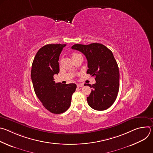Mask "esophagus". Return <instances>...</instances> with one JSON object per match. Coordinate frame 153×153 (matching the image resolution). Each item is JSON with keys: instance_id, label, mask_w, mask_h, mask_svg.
<instances>
[{"instance_id": "34e87169", "label": "esophagus", "mask_w": 153, "mask_h": 153, "mask_svg": "<svg viewBox=\"0 0 153 153\" xmlns=\"http://www.w3.org/2000/svg\"><path fill=\"white\" fill-rule=\"evenodd\" d=\"M77 87H79V88H80V87H82L83 86V85L82 83H77Z\"/></svg>"}]
</instances>
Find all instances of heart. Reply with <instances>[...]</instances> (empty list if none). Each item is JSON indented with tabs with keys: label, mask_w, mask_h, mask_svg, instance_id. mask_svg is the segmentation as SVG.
Here are the masks:
<instances>
[{
	"label": "heart",
	"mask_w": 153,
	"mask_h": 153,
	"mask_svg": "<svg viewBox=\"0 0 153 153\" xmlns=\"http://www.w3.org/2000/svg\"><path fill=\"white\" fill-rule=\"evenodd\" d=\"M77 55H78V54H77V53H73V54H72V57H74V56H77Z\"/></svg>",
	"instance_id": "obj_1"
}]
</instances>
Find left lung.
<instances>
[{
    "mask_svg": "<svg viewBox=\"0 0 153 153\" xmlns=\"http://www.w3.org/2000/svg\"><path fill=\"white\" fill-rule=\"evenodd\" d=\"M71 48L85 56L88 68L86 73L95 76L96 83H85L93 88L87 97L89 106L97 111L106 110L115 102L119 89V70L112 51L99 43L75 44Z\"/></svg>",
    "mask_w": 153,
    "mask_h": 153,
    "instance_id": "1",
    "label": "left lung"
}]
</instances>
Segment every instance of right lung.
<instances>
[{
  "mask_svg": "<svg viewBox=\"0 0 153 153\" xmlns=\"http://www.w3.org/2000/svg\"><path fill=\"white\" fill-rule=\"evenodd\" d=\"M65 44H48L36 53L32 64L31 80L37 97L47 110L54 114L66 111L71 105L75 83H56L59 73V56Z\"/></svg>",
  "mask_w": 153,
  "mask_h": 153,
  "instance_id": "right-lung-1",
  "label": "right lung"
}]
</instances>
